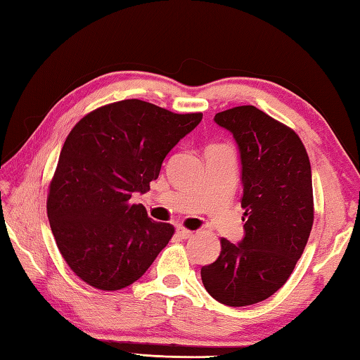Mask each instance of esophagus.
<instances>
[{
	"mask_svg": "<svg viewBox=\"0 0 360 360\" xmlns=\"http://www.w3.org/2000/svg\"><path fill=\"white\" fill-rule=\"evenodd\" d=\"M176 233H178L182 240H188V238H192V236H193L192 230H187V229H182V227L176 230Z\"/></svg>",
	"mask_w": 360,
	"mask_h": 360,
	"instance_id": "esophagus-1",
	"label": "esophagus"
}]
</instances>
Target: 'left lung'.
I'll list each match as a JSON object with an SVG mask.
<instances>
[{"instance_id": "8db88e82", "label": "left lung", "mask_w": 360, "mask_h": 360, "mask_svg": "<svg viewBox=\"0 0 360 360\" xmlns=\"http://www.w3.org/2000/svg\"><path fill=\"white\" fill-rule=\"evenodd\" d=\"M214 122L238 144L245 236L221 240L216 262L202 268L208 294L248 307L283 288L313 227L311 165L300 138L255 106L217 112Z\"/></svg>"}]
</instances>
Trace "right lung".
Segmentation results:
<instances>
[{
  "label": "right lung",
  "instance_id": "add662e5",
  "mask_svg": "<svg viewBox=\"0 0 360 360\" xmlns=\"http://www.w3.org/2000/svg\"><path fill=\"white\" fill-rule=\"evenodd\" d=\"M203 119L141 100L95 109L60 152L47 216L66 264L89 285L119 290L141 278L174 233L131 205L160 174L176 144Z\"/></svg>",
  "mask_w": 360,
  "mask_h": 360
}]
</instances>
